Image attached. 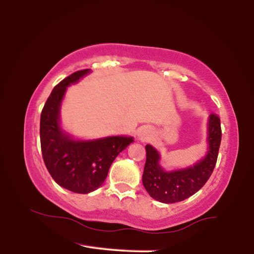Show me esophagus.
Wrapping results in <instances>:
<instances>
[{"label": "esophagus", "mask_w": 254, "mask_h": 254, "mask_svg": "<svg viewBox=\"0 0 254 254\" xmlns=\"http://www.w3.org/2000/svg\"><path fill=\"white\" fill-rule=\"evenodd\" d=\"M140 137L141 140H148L149 139V132L148 130H145V128H143V130L140 131Z\"/></svg>", "instance_id": "1"}]
</instances>
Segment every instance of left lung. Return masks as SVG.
<instances>
[{
  "instance_id": "left-lung-1",
  "label": "left lung",
  "mask_w": 254,
  "mask_h": 254,
  "mask_svg": "<svg viewBox=\"0 0 254 254\" xmlns=\"http://www.w3.org/2000/svg\"><path fill=\"white\" fill-rule=\"evenodd\" d=\"M208 152L203 160L187 169L167 173L159 166V153L151 145H145L147 160L142 176L143 186L158 201L173 204L188 198L199 190L209 179L217 161L222 140L221 120L212 113L208 121Z\"/></svg>"
}]
</instances>
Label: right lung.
<instances>
[{"label": "right lung", "instance_id": "obj_1", "mask_svg": "<svg viewBox=\"0 0 254 254\" xmlns=\"http://www.w3.org/2000/svg\"><path fill=\"white\" fill-rule=\"evenodd\" d=\"M87 72L89 69L75 71L56 85L40 117V143L47 169L59 186L77 194H88L102 186L114 159L133 142V137L127 136L83 142L63 133L58 120L66 87Z\"/></svg>", "mask_w": 254, "mask_h": 254}]
</instances>
